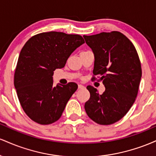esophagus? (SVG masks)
Here are the masks:
<instances>
[{
	"label": "esophagus",
	"instance_id": "34e87169",
	"mask_svg": "<svg viewBox=\"0 0 156 156\" xmlns=\"http://www.w3.org/2000/svg\"><path fill=\"white\" fill-rule=\"evenodd\" d=\"M84 86L81 85V84H78V89H83Z\"/></svg>",
	"mask_w": 156,
	"mask_h": 156
}]
</instances>
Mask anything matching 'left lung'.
I'll use <instances>...</instances> for the list:
<instances>
[{
	"instance_id": "8db88e82",
	"label": "left lung",
	"mask_w": 156,
	"mask_h": 156,
	"mask_svg": "<svg viewBox=\"0 0 156 156\" xmlns=\"http://www.w3.org/2000/svg\"><path fill=\"white\" fill-rule=\"evenodd\" d=\"M83 38L94 55L93 75L100 77L105 87L102 94L92 86L87 87L90 98L85 111L98 124H114L128 113L138 94L141 77L139 55L130 39L119 31Z\"/></svg>"
}]
</instances>
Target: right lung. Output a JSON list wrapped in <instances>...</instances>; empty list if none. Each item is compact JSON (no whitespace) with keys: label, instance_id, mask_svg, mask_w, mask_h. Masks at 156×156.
Instances as JSON below:
<instances>
[{"label":"right lung","instance_id":"1","mask_svg":"<svg viewBox=\"0 0 156 156\" xmlns=\"http://www.w3.org/2000/svg\"><path fill=\"white\" fill-rule=\"evenodd\" d=\"M83 43L80 35L51 31L33 36L23 46L14 84L23 111L35 122L50 125L61 117L78 85L70 82L53 87V71L63 68L71 53Z\"/></svg>","mask_w":156,"mask_h":156}]
</instances>
